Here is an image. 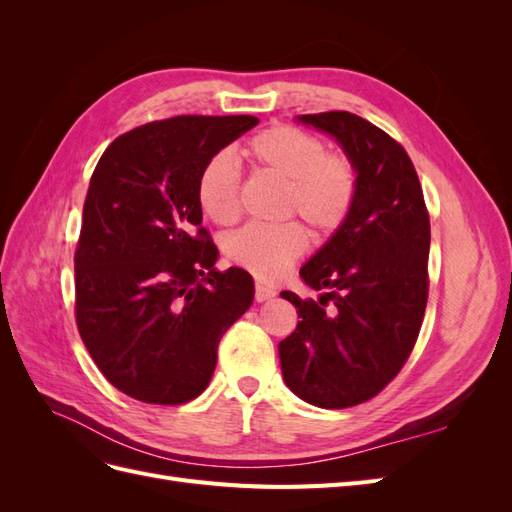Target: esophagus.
<instances>
[{
	"instance_id": "1",
	"label": "esophagus",
	"mask_w": 512,
	"mask_h": 512,
	"mask_svg": "<svg viewBox=\"0 0 512 512\" xmlns=\"http://www.w3.org/2000/svg\"><path fill=\"white\" fill-rule=\"evenodd\" d=\"M273 297H275V290H273V288L265 286V284H262V282H256L254 299H256L258 303H262V301H269V299H273Z\"/></svg>"
}]
</instances>
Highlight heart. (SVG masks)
<instances>
[{
    "label": "heart",
    "instance_id": "b5f03b06",
    "mask_svg": "<svg viewBox=\"0 0 512 512\" xmlns=\"http://www.w3.org/2000/svg\"><path fill=\"white\" fill-rule=\"evenodd\" d=\"M254 168L284 181L282 215H301L318 235L329 237L346 224L359 194V170L352 158L327 151L320 136L290 123L254 134L243 147ZM196 200L209 220L235 224L241 215V175L220 151L200 168ZM309 245V232L297 220L250 224L230 232L224 252L237 267L260 280H280Z\"/></svg>",
    "mask_w": 512,
    "mask_h": 512
}]
</instances>
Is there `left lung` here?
<instances>
[{
  "label": "left lung",
  "mask_w": 512,
  "mask_h": 512,
  "mask_svg": "<svg viewBox=\"0 0 512 512\" xmlns=\"http://www.w3.org/2000/svg\"><path fill=\"white\" fill-rule=\"evenodd\" d=\"M331 134L359 170L346 224L301 269L320 299L284 290L299 322L280 342L288 389L342 410L376 397L416 344L429 294V213L406 149L348 111L301 115Z\"/></svg>",
  "instance_id": "left-lung-1"
}]
</instances>
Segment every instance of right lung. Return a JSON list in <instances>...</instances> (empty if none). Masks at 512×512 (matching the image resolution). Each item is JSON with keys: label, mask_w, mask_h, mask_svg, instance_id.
I'll use <instances>...</instances> for the list:
<instances>
[{"label": "right lung", "mask_w": 512, "mask_h": 512, "mask_svg": "<svg viewBox=\"0 0 512 512\" xmlns=\"http://www.w3.org/2000/svg\"><path fill=\"white\" fill-rule=\"evenodd\" d=\"M258 123L179 115L117 136L91 175L74 252V316L115 389L179 406L207 389L218 346L254 299L252 275L215 269L196 200L200 168Z\"/></svg>", "instance_id": "right-lung-1"}]
</instances>
